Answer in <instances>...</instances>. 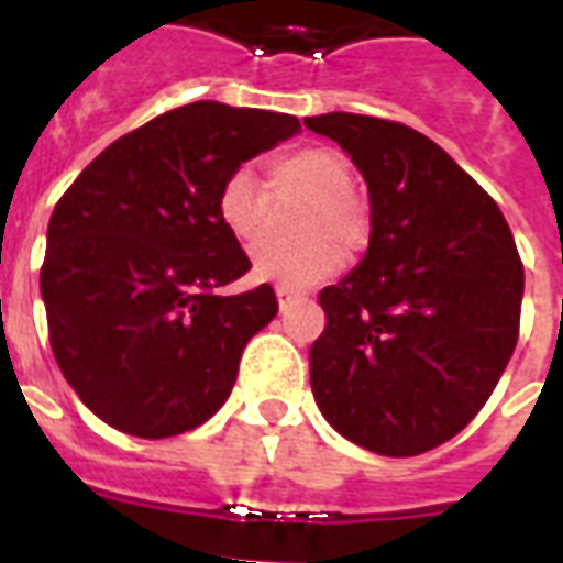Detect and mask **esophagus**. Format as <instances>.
I'll list each match as a JSON object with an SVG mask.
<instances>
[{"instance_id":"1","label":"esophagus","mask_w":563,"mask_h":563,"mask_svg":"<svg viewBox=\"0 0 563 563\" xmlns=\"http://www.w3.org/2000/svg\"><path fill=\"white\" fill-rule=\"evenodd\" d=\"M303 298H307V291L291 289V286H277V303H280V309L295 307V303H300Z\"/></svg>"}]
</instances>
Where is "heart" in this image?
I'll return each mask as SVG.
<instances>
[{"mask_svg": "<svg viewBox=\"0 0 563 563\" xmlns=\"http://www.w3.org/2000/svg\"><path fill=\"white\" fill-rule=\"evenodd\" d=\"M268 189L274 198L303 195L300 242H268L251 256V272L283 286H307L342 268L344 246L356 254L368 245L371 216L353 192V169L342 154L324 145H309L283 154L268 166ZM216 216L221 228L245 247L256 245L272 228V198L247 169L224 175L216 192Z\"/></svg>", "mask_w": 563, "mask_h": 563, "instance_id": "1", "label": "heart"}]
</instances>
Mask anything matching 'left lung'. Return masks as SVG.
Masks as SVG:
<instances>
[{
	"label": "left lung",
	"mask_w": 563,
	"mask_h": 563,
	"mask_svg": "<svg viewBox=\"0 0 563 563\" xmlns=\"http://www.w3.org/2000/svg\"><path fill=\"white\" fill-rule=\"evenodd\" d=\"M368 180V254L318 300L309 383L330 427L371 453L420 455L471 423L520 335L523 263L497 201L415 128L303 119Z\"/></svg>",
	"instance_id": "obj_1"
}]
</instances>
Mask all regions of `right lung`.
<instances>
[{
	"label": "right lung",
	"mask_w": 563,
	"mask_h": 563,
	"mask_svg": "<svg viewBox=\"0 0 563 563\" xmlns=\"http://www.w3.org/2000/svg\"><path fill=\"white\" fill-rule=\"evenodd\" d=\"M289 113L195 101L119 136L60 195L40 291L57 368L92 415L136 438L201 427L274 316L268 283L216 216L224 175L291 136Z\"/></svg>",
	"instance_id": "add662e5"
}]
</instances>
